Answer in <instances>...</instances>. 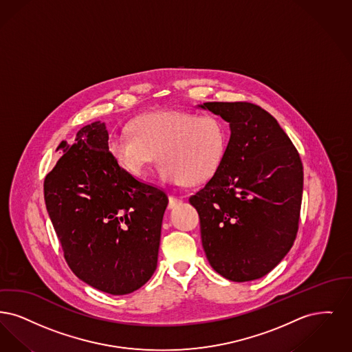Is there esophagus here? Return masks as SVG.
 Segmentation results:
<instances>
[{
    "label": "esophagus",
    "instance_id": "esophagus-1",
    "mask_svg": "<svg viewBox=\"0 0 352 352\" xmlns=\"http://www.w3.org/2000/svg\"><path fill=\"white\" fill-rule=\"evenodd\" d=\"M179 204H182V199L177 196H169L168 209H173L175 206H177Z\"/></svg>",
    "mask_w": 352,
    "mask_h": 352
}]
</instances>
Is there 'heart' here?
Listing matches in <instances>:
<instances>
[{
  "instance_id": "heart-1",
  "label": "heart",
  "mask_w": 352,
  "mask_h": 352,
  "mask_svg": "<svg viewBox=\"0 0 352 352\" xmlns=\"http://www.w3.org/2000/svg\"><path fill=\"white\" fill-rule=\"evenodd\" d=\"M129 133L109 138L107 151L114 162L133 175H144L159 159L160 180L173 185L210 180L229 142L222 120L185 110L144 114L130 123Z\"/></svg>"
}]
</instances>
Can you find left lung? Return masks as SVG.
Segmentation results:
<instances>
[{
    "label": "left lung",
    "mask_w": 352,
    "mask_h": 352,
    "mask_svg": "<svg viewBox=\"0 0 352 352\" xmlns=\"http://www.w3.org/2000/svg\"><path fill=\"white\" fill-rule=\"evenodd\" d=\"M230 124L219 170L189 199L215 272L243 283L271 272L298 231L304 170L275 118L250 102H205Z\"/></svg>",
    "instance_id": "left-lung-1"
}]
</instances>
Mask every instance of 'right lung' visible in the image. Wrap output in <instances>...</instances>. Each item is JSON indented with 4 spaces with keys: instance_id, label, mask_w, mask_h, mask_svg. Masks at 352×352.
<instances>
[{
    "instance_id": "1",
    "label": "right lung",
    "mask_w": 352,
    "mask_h": 352,
    "mask_svg": "<svg viewBox=\"0 0 352 352\" xmlns=\"http://www.w3.org/2000/svg\"><path fill=\"white\" fill-rule=\"evenodd\" d=\"M105 123L78 130L45 179L47 212L72 272L98 291H137L157 264L168 197L121 168L107 151Z\"/></svg>"
}]
</instances>
